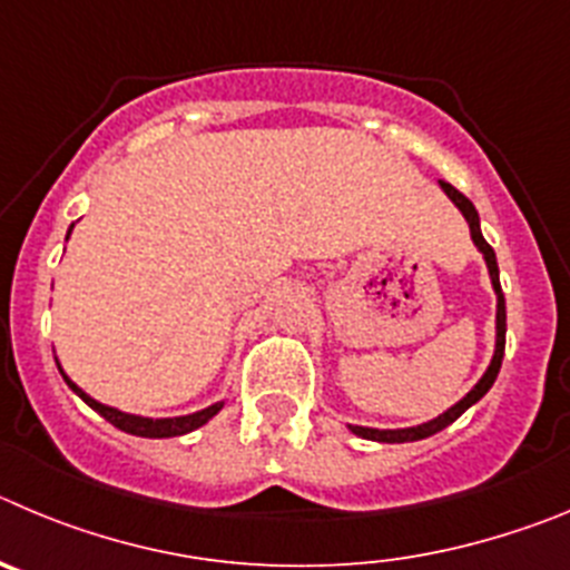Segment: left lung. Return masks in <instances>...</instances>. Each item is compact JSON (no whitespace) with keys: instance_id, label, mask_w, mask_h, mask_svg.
I'll return each instance as SVG.
<instances>
[{"instance_id":"left-lung-1","label":"left lung","mask_w":570,"mask_h":570,"mask_svg":"<svg viewBox=\"0 0 570 570\" xmlns=\"http://www.w3.org/2000/svg\"><path fill=\"white\" fill-rule=\"evenodd\" d=\"M440 187H443L445 196L451 198V202L458 204V209L463 213V218L469 222V229H471V240H474V247L483 253L485 258V266H489V275H491V286H494L497 292V343H494V357H491L489 368H485V374L476 381V386L471 389L469 394H465L460 403H454V406L449 409V412H443L440 417L429 420V423H420V425H412V429H366V425H348L352 432L357 434V438L363 440H377V443H414V440H423V438H432V434L443 432L445 425H451L454 420L460 417V414L465 412L469 406H474L476 400L483 397L485 392H489L491 386H494L497 374H500V366H502V355H505V297H502V289H500V266H497V255L494 249L489 247V240L483 238V233H480V215H476L474 204L469 202V198L460 193V189H454L451 184L440 181Z\"/></svg>"}]
</instances>
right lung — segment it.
<instances>
[{
  "mask_svg": "<svg viewBox=\"0 0 570 570\" xmlns=\"http://www.w3.org/2000/svg\"><path fill=\"white\" fill-rule=\"evenodd\" d=\"M70 229H73V224H70ZM70 229H68V235H70ZM59 372H61V366H59ZM61 377H65V383H68V386L73 389L81 400H85L87 406L94 409V412H99L107 423H112L116 429H121V432H127V434H136V438H178V434H187V432H193V429H198V425L207 423V420L215 417V414L222 412V406H224V403H213V406L202 409V412H196V414L153 420V417H141V414H127V412H119V409L105 406V403L94 400L87 392H81V389L76 386V383L70 381L65 372H61Z\"/></svg>",
  "mask_w": 570,
  "mask_h": 570,
  "instance_id": "add662e5",
  "label": "right lung"
}]
</instances>
